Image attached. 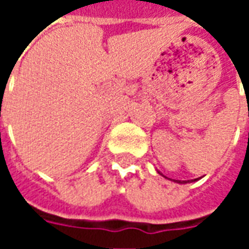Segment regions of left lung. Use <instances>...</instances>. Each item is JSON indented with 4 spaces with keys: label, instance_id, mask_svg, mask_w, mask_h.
Instances as JSON below:
<instances>
[{
    "label": "left lung",
    "instance_id": "left-lung-1",
    "mask_svg": "<svg viewBox=\"0 0 249 249\" xmlns=\"http://www.w3.org/2000/svg\"><path fill=\"white\" fill-rule=\"evenodd\" d=\"M188 181H189V180H188ZM188 181H180V180H178V183H188ZM193 181V180H192Z\"/></svg>",
    "mask_w": 249,
    "mask_h": 249
}]
</instances>
